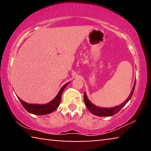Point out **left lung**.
<instances>
[{
    "label": "left lung",
    "mask_w": 151,
    "mask_h": 151,
    "mask_svg": "<svg viewBox=\"0 0 151 151\" xmlns=\"http://www.w3.org/2000/svg\"><path fill=\"white\" fill-rule=\"evenodd\" d=\"M135 85H136V81H135L134 83V87L133 89H132V91L131 92V93H130V95L128 98L124 102H123L122 104L119 105V106H116L115 107H113V108H110V109H107V108H100V107H98L96 106L93 105V104H91V102H90V101L88 100V98H87V96H86V93H85V92L84 93V102H85V104L86 105V106L87 108V109L89 110V111L91 112V113H93V114H96V115L99 116H112L113 114L117 113V112L120 111V110L122 109V108L124 106L127 104L128 101H129L130 99H131L132 95H133L134 93V89H135Z\"/></svg>",
    "instance_id": "obj_1"
}]
</instances>
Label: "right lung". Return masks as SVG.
Returning <instances> with one entry per match:
<instances>
[{
	"mask_svg": "<svg viewBox=\"0 0 151 151\" xmlns=\"http://www.w3.org/2000/svg\"><path fill=\"white\" fill-rule=\"evenodd\" d=\"M68 84V83H67L66 84H65L63 86L61 89L60 90L59 93H58V95L56 96V97L53 99L52 101H51L50 102L47 103L45 104H28L24 102V101L22 100L19 98V100L21 102L22 106L24 107L27 111L30 112V113L34 114H37V115H44V114H49L51 112H53L59 106L60 104V100H61V97L62 92L64 91L65 87H66V85Z\"/></svg>",
	"mask_w": 151,
	"mask_h": 151,
	"instance_id": "right-lung-1",
	"label": "right lung"
}]
</instances>
